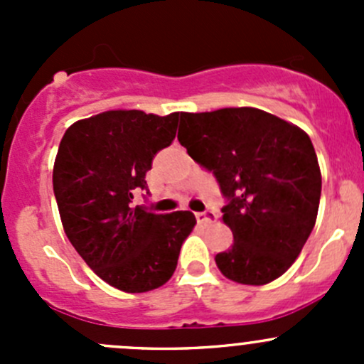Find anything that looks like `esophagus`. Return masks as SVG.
<instances>
[{"label":"esophagus","mask_w":364,"mask_h":364,"mask_svg":"<svg viewBox=\"0 0 364 364\" xmlns=\"http://www.w3.org/2000/svg\"><path fill=\"white\" fill-rule=\"evenodd\" d=\"M196 216H197V222L199 223H213V222H216V218H218V216H216V213L211 211V209H205V211L196 213Z\"/></svg>","instance_id":"esophagus-1"}]
</instances>
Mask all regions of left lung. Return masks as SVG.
Here are the masks:
<instances>
[{"instance_id":"1","label":"left lung","mask_w":364,"mask_h":364,"mask_svg":"<svg viewBox=\"0 0 364 364\" xmlns=\"http://www.w3.org/2000/svg\"><path fill=\"white\" fill-rule=\"evenodd\" d=\"M178 141L211 171L227 204L234 243L215 257L223 277L243 285L277 280L315 225L321 167L306 132L253 107L181 112Z\"/></svg>"}]
</instances>
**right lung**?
Wrapping results in <instances>:
<instances>
[{"label": "right lung", "mask_w": 364, "mask_h": 364, "mask_svg": "<svg viewBox=\"0 0 364 364\" xmlns=\"http://www.w3.org/2000/svg\"><path fill=\"white\" fill-rule=\"evenodd\" d=\"M179 117L102 112L75 121L58 148L53 186L65 234L84 262L123 292L167 284L197 223L190 211L156 215L130 205L137 190L149 193L146 172L174 141Z\"/></svg>", "instance_id": "right-lung-1"}]
</instances>
